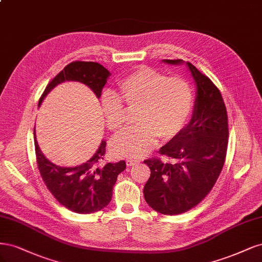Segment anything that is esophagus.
<instances>
[{
  "instance_id": "34e87169",
  "label": "esophagus",
  "mask_w": 262,
  "mask_h": 262,
  "mask_svg": "<svg viewBox=\"0 0 262 262\" xmlns=\"http://www.w3.org/2000/svg\"><path fill=\"white\" fill-rule=\"evenodd\" d=\"M139 160H127V161H126V165L127 166H134V165H137V164H139Z\"/></svg>"
}]
</instances>
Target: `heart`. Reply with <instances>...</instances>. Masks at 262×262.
Listing matches in <instances>:
<instances>
[{
    "label": "heart",
    "mask_w": 262,
    "mask_h": 262,
    "mask_svg": "<svg viewBox=\"0 0 262 262\" xmlns=\"http://www.w3.org/2000/svg\"><path fill=\"white\" fill-rule=\"evenodd\" d=\"M192 105L193 91L186 79L138 67L119 81L115 96L102 99L105 125L114 134L123 130L127 111L136 112L137 126L112 141V154L126 159L145 157L154 150L159 137L168 140L183 129Z\"/></svg>",
    "instance_id": "heart-1"
}]
</instances>
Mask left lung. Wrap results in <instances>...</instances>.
I'll list each match as a JSON object with an SVG mask.
<instances>
[{"label": "left lung", "mask_w": 262, "mask_h": 262, "mask_svg": "<svg viewBox=\"0 0 262 262\" xmlns=\"http://www.w3.org/2000/svg\"><path fill=\"white\" fill-rule=\"evenodd\" d=\"M186 65L197 87L191 120L159 150L175 162L165 163L158 158L143 161L151 171L143 188L145 200L166 215L186 212L204 200L222 171L229 141L227 113L220 90L192 64Z\"/></svg>", "instance_id": "obj_1"}]
</instances>
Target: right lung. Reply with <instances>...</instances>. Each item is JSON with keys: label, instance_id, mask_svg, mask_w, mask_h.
I'll use <instances>...</instances> for the list:
<instances>
[{"label": "right lung", "instance_id": "right-lung-1", "mask_svg": "<svg viewBox=\"0 0 262 262\" xmlns=\"http://www.w3.org/2000/svg\"><path fill=\"white\" fill-rule=\"evenodd\" d=\"M110 75V72L99 63L72 62L49 82L39 100V105L50 91L64 81L85 83L97 98H100ZM33 138L40 175L47 188L62 206L73 212L88 214L97 212L110 204L117 175L125 170L126 162H103L106 146L104 140L101 141L97 152L87 162L74 167H64L49 161L41 152L35 129Z\"/></svg>", "mask_w": 262, "mask_h": 262}]
</instances>
